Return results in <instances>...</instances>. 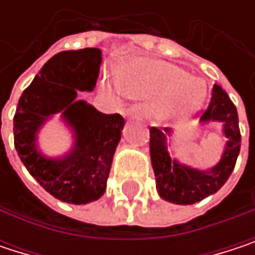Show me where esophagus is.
<instances>
[{"mask_svg": "<svg viewBox=\"0 0 255 255\" xmlns=\"http://www.w3.org/2000/svg\"><path fill=\"white\" fill-rule=\"evenodd\" d=\"M126 115L128 117H138V118H144L146 115H147V111H146V108L144 106H141V105H134V106H129L127 109V112H126Z\"/></svg>", "mask_w": 255, "mask_h": 255, "instance_id": "1", "label": "esophagus"}]
</instances>
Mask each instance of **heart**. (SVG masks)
Here are the masks:
<instances>
[{
  "label": "heart",
  "mask_w": 255,
  "mask_h": 255,
  "mask_svg": "<svg viewBox=\"0 0 255 255\" xmlns=\"http://www.w3.org/2000/svg\"><path fill=\"white\" fill-rule=\"evenodd\" d=\"M114 90L132 99L154 102L158 120H176L195 114L205 99V84L176 65L137 60L124 74V82L112 81Z\"/></svg>",
  "instance_id": "obj_1"
}]
</instances>
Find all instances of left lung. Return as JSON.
Here are the masks:
<instances>
[{"label": "left lung", "mask_w": 255, "mask_h": 255, "mask_svg": "<svg viewBox=\"0 0 255 255\" xmlns=\"http://www.w3.org/2000/svg\"><path fill=\"white\" fill-rule=\"evenodd\" d=\"M201 121L223 123V132L228 138L220 162L208 170L190 168L170 158L167 150V135H171V128L152 127L149 129L150 159L156 189L159 196L168 202L190 205L202 201L204 198L216 193L228 181L235 168L241 149L238 112L226 91L217 84H214L211 102L204 111Z\"/></svg>", "instance_id": "8db88e82"}]
</instances>
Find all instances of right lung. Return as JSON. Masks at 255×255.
<instances>
[{"label": "right lung", "instance_id": "obj_1", "mask_svg": "<svg viewBox=\"0 0 255 255\" xmlns=\"http://www.w3.org/2000/svg\"><path fill=\"white\" fill-rule=\"evenodd\" d=\"M102 63L99 48L62 51L53 56L19 99L14 115V146L30 176L48 193L68 204H88L106 190L124 118L106 115L78 91H93ZM74 129L76 144L62 158H47L36 147V132L54 113Z\"/></svg>", "mask_w": 255, "mask_h": 255}]
</instances>
